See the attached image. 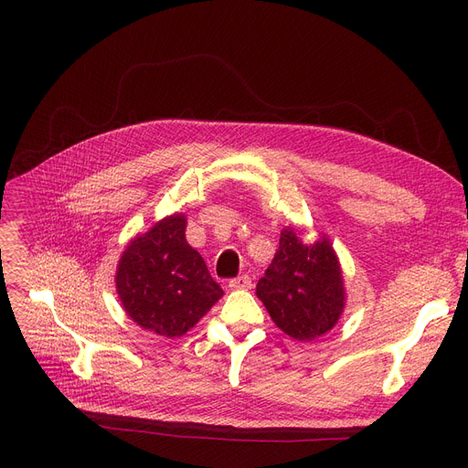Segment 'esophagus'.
<instances>
[{"label":"esophagus","instance_id":"1","mask_svg":"<svg viewBox=\"0 0 468 468\" xmlns=\"http://www.w3.org/2000/svg\"><path fill=\"white\" fill-rule=\"evenodd\" d=\"M231 290H250L252 288V279L249 275H240L237 279L229 281Z\"/></svg>","mask_w":468,"mask_h":468}]
</instances>
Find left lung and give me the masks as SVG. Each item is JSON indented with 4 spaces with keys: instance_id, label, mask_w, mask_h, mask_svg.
Here are the masks:
<instances>
[{
    "instance_id": "left-lung-1",
    "label": "left lung",
    "mask_w": 468,
    "mask_h": 468,
    "mask_svg": "<svg viewBox=\"0 0 468 468\" xmlns=\"http://www.w3.org/2000/svg\"><path fill=\"white\" fill-rule=\"evenodd\" d=\"M343 282L332 240L323 235L305 242L303 229L288 226L281 231L271 265L258 281L256 296L286 335L313 341L341 318L347 302Z\"/></svg>"
}]
</instances>
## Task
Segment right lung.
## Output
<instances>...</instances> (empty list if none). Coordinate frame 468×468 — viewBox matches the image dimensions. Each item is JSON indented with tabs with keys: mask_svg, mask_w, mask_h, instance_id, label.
Masks as SVG:
<instances>
[{
	"mask_svg": "<svg viewBox=\"0 0 468 468\" xmlns=\"http://www.w3.org/2000/svg\"><path fill=\"white\" fill-rule=\"evenodd\" d=\"M186 226L180 212L155 221L131 239L115 271L117 296L131 321L168 339L189 332L224 296L186 240Z\"/></svg>",
	"mask_w": 468,
	"mask_h": 468,
	"instance_id": "add662e5",
	"label": "right lung"
}]
</instances>
